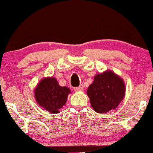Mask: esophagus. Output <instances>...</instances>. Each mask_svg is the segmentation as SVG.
<instances>
[{
  "mask_svg": "<svg viewBox=\"0 0 153 153\" xmlns=\"http://www.w3.org/2000/svg\"><path fill=\"white\" fill-rule=\"evenodd\" d=\"M83 89L82 86H79V87H75L74 88V91H81Z\"/></svg>",
  "mask_w": 153,
  "mask_h": 153,
  "instance_id": "obj_1",
  "label": "esophagus"
}]
</instances>
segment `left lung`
I'll return each mask as SVG.
<instances>
[{
  "label": "left lung",
  "mask_w": 153,
  "mask_h": 153,
  "mask_svg": "<svg viewBox=\"0 0 153 153\" xmlns=\"http://www.w3.org/2000/svg\"><path fill=\"white\" fill-rule=\"evenodd\" d=\"M87 94L95 111L104 114L119 106L125 95V85L120 77L110 71H106L95 76Z\"/></svg>",
  "instance_id": "left-lung-1"
}]
</instances>
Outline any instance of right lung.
Here are the masks:
<instances>
[{
  "instance_id": "right-lung-1",
  "label": "right lung",
  "mask_w": 153,
  "mask_h": 153,
  "mask_svg": "<svg viewBox=\"0 0 153 153\" xmlns=\"http://www.w3.org/2000/svg\"><path fill=\"white\" fill-rule=\"evenodd\" d=\"M70 93L68 88L60 86L54 78H46L38 84L34 96L40 106L50 113L57 114L65 104Z\"/></svg>"
}]
</instances>
